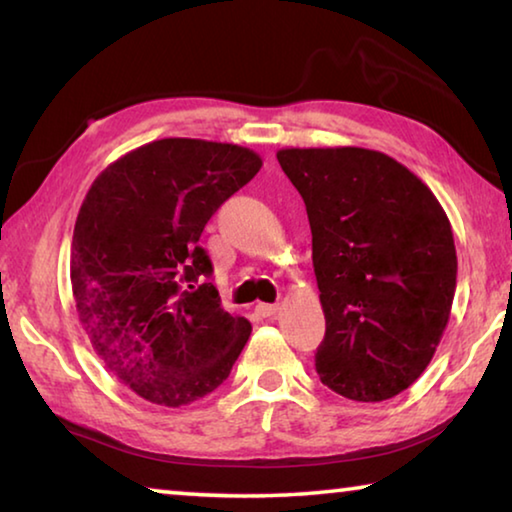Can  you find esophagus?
Returning a JSON list of instances; mask_svg holds the SVG:
<instances>
[{
    "mask_svg": "<svg viewBox=\"0 0 512 512\" xmlns=\"http://www.w3.org/2000/svg\"><path fill=\"white\" fill-rule=\"evenodd\" d=\"M275 311H277V305H266V302H259V305L255 307V314L262 318H271Z\"/></svg>",
    "mask_w": 512,
    "mask_h": 512,
    "instance_id": "esophagus-1",
    "label": "esophagus"
}]
</instances>
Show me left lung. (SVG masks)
Listing matches in <instances>:
<instances>
[{"label": "left lung", "instance_id": "obj_1", "mask_svg": "<svg viewBox=\"0 0 512 512\" xmlns=\"http://www.w3.org/2000/svg\"><path fill=\"white\" fill-rule=\"evenodd\" d=\"M277 162L309 216L320 381L354 402L391 400L429 366L452 311L458 262L443 205L379 151L282 149Z\"/></svg>", "mask_w": 512, "mask_h": 512}]
</instances>
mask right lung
<instances>
[{"mask_svg": "<svg viewBox=\"0 0 512 512\" xmlns=\"http://www.w3.org/2000/svg\"><path fill=\"white\" fill-rule=\"evenodd\" d=\"M259 169L246 146L167 137L108 164L85 194L69 266L76 311L99 359L146 402L201 400L244 350L253 327L221 307L198 239Z\"/></svg>", "mask_w": 512, "mask_h": 512, "instance_id": "add662e5", "label": "right lung"}]
</instances>
